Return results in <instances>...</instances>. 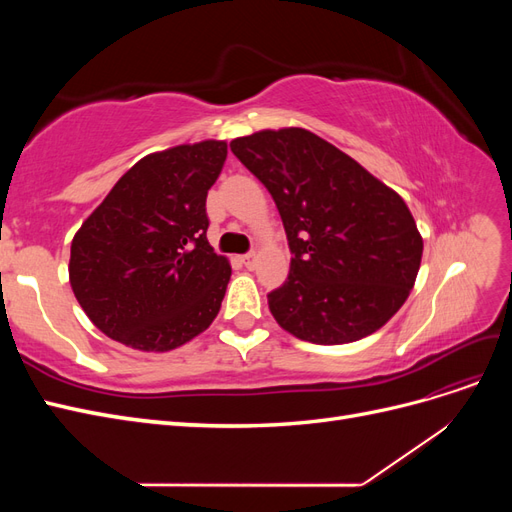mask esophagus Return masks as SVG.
Listing matches in <instances>:
<instances>
[{"label": "esophagus", "mask_w": 512, "mask_h": 512, "mask_svg": "<svg viewBox=\"0 0 512 512\" xmlns=\"http://www.w3.org/2000/svg\"><path fill=\"white\" fill-rule=\"evenodd\" d=\"M241 262L245 265V269H254V267H256V262H258V254H256V252L245 254V256L241 258Z\"/></svg>", "instance_id": "34e87169"}]
</instances>
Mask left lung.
Wrapping results in <instances>:
<instances>
[{
  "label": "left lung",
  "instance_id": "8db88e82",
  "mask_svg": "<svg viewBox=\"0 0 512 512\" xmlns=\"http://www.w3.org/2000/svg\"><path fill=\"white\" fill-rule=\"evenodd\" d=\"M230 149L273 196L288 237V280L267 294L277 324L337 346L376 333L406 303L423 237L395 190L303 128L260 130Z\"/></svg>",
  "mask_w": 512,
  "mask_h": 512
}]
</instances>
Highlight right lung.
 I'll return each mask as SVG.
<instances>
[{
  "label": "right lung",
  "mask_w": 512,
  "mask_h": 512,
  "mask_svg": "<svg viewBox=\"0 0 512 512\" xmlns=\"http://www.w3.org/2000/svg\"><path fill=\"white\" fill-rule=\"evenodd\" d=\"M226 153V141L149 153L76 230L72 292L115 342L168 352L218 316L232 269L207 241L205 205Z\"/></svg>",
  "instance_id": "add662e5"
}]
</instances>
